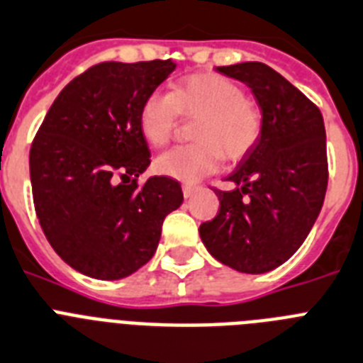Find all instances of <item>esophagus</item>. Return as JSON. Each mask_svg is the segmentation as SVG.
I'll return each instance as SVG.
<instances>
[{
	"label": "esophagus",
	"mask_w": 363,
	"mask_h": 363,
	"mask_svg": "<svg viewBox=\"0 0 363 363\" xmlns=\"http://www.w3.org/2000/svg\"><path fill=\"white\" fill-rule=\"evenodd\" d=\"M195 190H197V186L195 184H182V194H184L186 199H188V197H191V195L195 194Z\"/></svg>",
	"instance_id": "1"
}]
</instances>
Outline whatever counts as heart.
Returning <instances> with one entry per match:
<instances>
[{
    "instance_id": "b5f03b06",
    "label": "heart",
    "mask_w": 363,
    "mask_h": 363,
    "mask_svg": "<svg viewBox=\"0 0 363 363\" xmlns=\"http://www.w3.org/2000/svg\"><path fill=\"white\" fill-rule=\"evenodd\" d=\"M181 113L199 116L197 143L175 146L157 157L160 175L197 182L219 168L223 157L239 160L250 153L263 133V113L234 80L199 72L182 78L172 93L153 91L138 111V128L151 146H164L173 137Z\"/></svg>"
}]
</instances>
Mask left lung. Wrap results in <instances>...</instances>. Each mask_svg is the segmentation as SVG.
<instances>
[{
  "mask_svg": "<svg viewBox=\"0 0 363 363\" xmlns=\"http://www.w3.org/2000/svg\"><path fill=\"white\" fill-rule=\"evenodd\" d=\"M217 71L245 82L263 113V133L216 190L219 212L199 228L208 252L230 269L263 274L301 247L325 199V125L316 104L261 62Z\"/></svg>",
  "mask_w": 363,
  "mask_h": 363,
  "instance_id": "left-lung-1",
  "label": "left lung"
}]
</instances>
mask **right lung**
Here are the masks:
<instances>
[{"instance_id":"1","label":"right lung","mask_w":363,"mask_h":363,"mask_svg":"<svg viewBox=\"0 0 363 363\" xmlns=\"http://www.w3.org/2000/svg\"><path fill=\"white\" fill-rule=\"evenodd\" d=\"M173 69L172 60L93 65L56 96L30 146L43 234L69 267L94 279H122L146 264L164 219L184 199L172 177L138 184L151 157L138 111Z\"/></svg>"}]
</instances>
